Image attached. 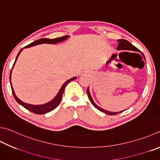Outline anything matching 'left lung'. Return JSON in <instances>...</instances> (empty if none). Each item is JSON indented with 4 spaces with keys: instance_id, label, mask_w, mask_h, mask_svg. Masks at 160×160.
I'll return each mask as SVG.
<instances>
[{
    "instance_id": "8db88e82",
    "label": "left lung",
    "mask_w": 160,
    "mask_h": 160,
    "mask_svg": "<svg viewBox=\"0 0 160 160\" xmlns=\"http://www.w3.org/2000/svg\"><path fill=\"white\" fill-rule=\"evenodd\" d=\"M118 47H117V49L118 50H124V51H135V52H140L139 50L136 48L135 46H133L132 43H130L127 40H125V39H118ZM142 55L144 57V55H143V53H142ZM87 96H88V98L89 99L90 102H92V104L94 106V107L98 109L99 111H101L102 112H103V113L105 114H107L108 115H116V114H118L119 113H121V112H123V111H121V112H108L107 110H105V109H102L101 108L98 107V105H97L96 103L93 102V99H92V96H91L90 94V92H89V88L87 89Z\"/></svg>"
}]
</instances>
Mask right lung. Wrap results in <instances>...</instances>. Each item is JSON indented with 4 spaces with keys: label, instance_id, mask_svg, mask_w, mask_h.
<instances>
[{
    "label": "right lung",
    "instance_id": "add662e5",
    "mask_svg": "<svg viewBox=\"0 0 160 160\" xmlns=\"http://www.w3.org/2000/svg\"><path fill=\"white\" fill-rule=\"evenodd\" d=\"M69 37L68 35H66V36H63V37H58V38H55V39H47V38H42L40 39H38L37 41H34L32 43H30L29 45H28L26 46H25L23 48H30V47H32L34 46H36V45H38V44H42V43H51V44H55V43H58V42H63V41L67 39L68 37ZM22 48L21 49V51L18 52V55L17 56V58H16L15 59V62L13 64V67H12L11 71H10V76H9V80H11V73H12V68H13L14 66L16 63V61H17V59L18 57V55L21 53V52L23 51V49ZM75 79H76V77H74V78H72L71 79H69L68 80H67V82H65L63 85L62 86V87L59 89V92L58 93L57 96H56L54 98H53L51 101H50L47 103H45V104H43V105H31V104H28V103L24 102L23 101H21L20 99H18L17 96L15 95V93L14 92V89L12 88V83L10 82V84H11V88H12V93H13V96L14 97V98L17 102L18 103V104H20L21 105L23 106V108H25L26 109H27L28 110H29L31 112H33L34 114H46V113H48V112H51L53 109H55L56 108L58 107V106L59 105V103H60L61 101H62V95H63V93H64V91L65 89V87L67 85L68 83H69L71 81Z\"/></svg>",
    "mask_w": 160,
    "mask_h": 160
}]
</instances>
